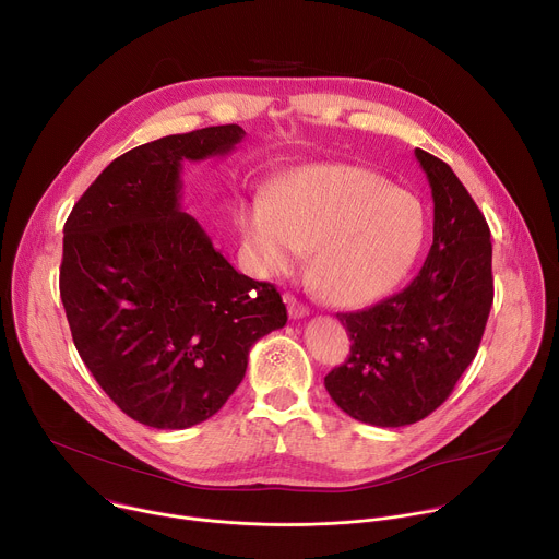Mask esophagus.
<instances>
[{
	"label": "esophagus",
	"instance_id": "esophagus-1",
	"mask_svg": "<svg viewBox=\"0 0 559 559\" xmlns=\"http://www.w3.org/2000/svg\"><path fill=\"white\" fill-rule=\"evenodd\" d=\"M285 302H287V309H289V318H292V320H300V318L309 316V307L302 305L296 296L287 294V296H285Z\"/></svg>",
	"mask_w": 559,
	"mask_h": 559
}]
</instances>
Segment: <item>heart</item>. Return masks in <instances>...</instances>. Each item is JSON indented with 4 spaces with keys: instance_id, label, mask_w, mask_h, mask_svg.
<instances>
[{
    "instance_id": "1",
    "label": "heart",
    "mask_w": 559,
    "mask_h": 559,
    "mask_svg": "<svg viewBox=\"0 0 559 559\" xmlns=\"http://www.w3.org/2000/svg\"><path fill=\"white\" fill-rule=\"evenodd\" d=\"M246 254L265 276L287 274L316 248L313 276L340 307H364L393 292L417 263L426 237L424 202L373 170L302 166L272 200L239 213Z\"/></svg>"
}]
</instances>
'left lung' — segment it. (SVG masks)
<instances>
[{
	"mask_svg": "<svg viewBox=\"0 0 559 559\" xmlns=\"http://www.w3.org/2000/svg\"><path fill=\"white\" fill-rule=\"evenodd\" d=\"M435 202V237L419 274L395 296L337 313L353 344L324 378L348 417L402 428L421 421L454 391L476 357L493 302L489 226L454 170L415 148Z\"/></svg>",
	"mask_w": 559,
	"mask_h": 559,
	"instance_id": "1",
	"label": "left lung"
}]
</instances>
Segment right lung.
I'll return each instance as SVG.
<instances>
[{
    "instance_id": "1",
    "label": "right lung",
    "mask_w": 559,
    "mask_h": 559,
    "mask_svg": "<svg viewBox=\"0 0 559 559\" xmlns=\"http://www.w3.org/2000/svg\"><path fill=\"white\" fill-rule=\"evenodd\" d=\"M243 135L219 124L127 151L63 228L59 283L74 346L111 402L148 428L213 417L254 342L287 322L276 287L239 274L181 211V162L224 157Z\"/></svg>"
}]
</instances>
